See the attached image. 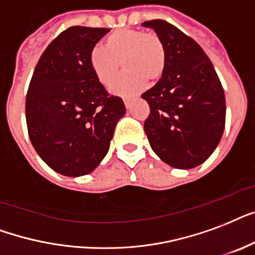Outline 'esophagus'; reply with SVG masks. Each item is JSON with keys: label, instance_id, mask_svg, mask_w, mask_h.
<instances>
[{"label": "esophagus", "instance_id": "1", "mask_svg": "<svg viewBox=\"0 0 255 255\" xmlns=\"http://www.w3.org/2000/svg\"><path fill=\"white\" fill-rule=\"evenodd\" d=\"M124 104L128 109H130V106H131V100L130 98H124Z\"/></svg>", "mask_w": 255, "mask_h": 255}]
</instances>
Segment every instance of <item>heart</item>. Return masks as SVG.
Returning a JSON list of instances; mask_svg holds the SVG:
<instances>
[{
	"label": "heart",
	"mask_w": 255,
	"mask_h": 255,
	"mask_svg": "<svg viewBox=\"0 0 255 255\" xmlns=\"http://www.w3.org/2000/svg\"><path fill=\"white\" fill-rule=\"evenodd\" d=\"M121 62L126 72L114 82L112 92L118 96L141 92L147 80L155 82L165 72L166 52L162 39L153 33L124 27L110 33L104 46H94L89 54L90 68L104 86L113 82Z\"/></svg>",
	"instance_id": "1"
}]
</instances>
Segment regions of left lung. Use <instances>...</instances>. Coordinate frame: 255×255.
I'll list each match as a JSON object with an SVG mask.
<instances>
[{"instance_id":"1","label":"left lung","mask_w":255,"mask_h":255,"mask_svg":"<svg viewBox=\"0 0 255 255\" xmlns=\"http://www.w3.org/2000/svg\"><path fill=\"white\" fill-rule=\"evenodd\" d=\"M162 39L166 66L142 94L150 106L145 133L163 162L191 169L212 155L225 129L226 101L214 66L202 47L163 19L142 23Z\"/></svg>"}]
</instances>
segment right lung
Here are the masks:
<instances>
[{
    "instance_id": "add662e5",
    "label": "right lung",
    "mask_w": 255,
    "mask_h": 255,
    "mask_svg": "<svg viewBox=\"0 0 255 255\" xmlns=\"http://www.w3.org/2000/svg\"><path fill=\"white\" fill-rule=\"evenodd\" d=\"M108 31L69 27L45 49L31 77L25 105L31 145L62 175L92 173L126 113L124 101L108 94L89 64L90 50Z\"/></svg>"
}]
</instances>
